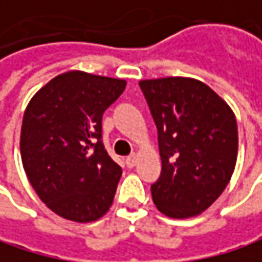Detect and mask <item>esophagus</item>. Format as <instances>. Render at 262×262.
I'll use <instances>...</instances> for the list:
<instances>
[{
	"label": "esophagus",
	"mask_w": 262,
	"mask_h": 262,
	"mask_svg": "<svg viewBox=\"0 0 262 262\" xmlns=\"http://www.w3.org/2000/svg\"><path fill=\"white\" fill-rule=\"evenodd\" d=\"M135 164H137V155L134 154V155H130V157H127L125 158V166L128 167V169H132V167H135Z\"/></svg>",
	"instance_id": "1"
}]
</instances>
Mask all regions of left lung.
Returning <instances> with one entry per match:
<instances>
[{
    "label": "left lung",
    "instance_id": "obj_1",
    "mask_svg": "<svg viewBox=\"0 0 262 262\" xmlns=\"http://www.w3.org/2000/svg\"><path fill=\"white\" fill-rule=\"evenodd\" d=\"M158 130L161 175L152 184L158 210L190 218L210 207L227 187L238 157L232 108L193 78L140 81Z\"/></svg>",
    "mask_w": 262,
    "mask_h": 262
}]
</instances>
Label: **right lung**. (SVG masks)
Wrapping results in <instances>:
<instances>
[{
	"mask_svg": "<svg viewBox=\"0 0 262 262\" xmlns=\"http://www.w3.org/2000/svg\"><path fill=\"white\" fill-rule=\"evenodd\" d=\"M124 79L70 70L30 99L21 127V160L41 201L56 215L90 223L113 203L121 167L101 141L102 113Z\"/></svg>",
	"mask_w": 262,
	"mask_h": 262,
	"instance_id": "1",
	"label": "right lung"
}]
</instances>
